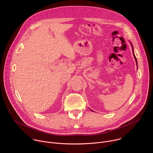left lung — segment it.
Listing matches in <instances>:
<instances>
[{
  "label": "left lung",
  "instance_id": "8db88e82",
  "mask_svg": "<svg viewBox=\"0 0 153 153\" xmlns=\"http://www.w3.org/2000/svg\"><path fill=\"white\" fill-rule=\"evenodd\" d=\"M133 55H134V58H135V59H136V63L137 64V59H136V56H135V55H134V52H133Z\"/></svg>",
  "mask_w": 153,
  "mask_h": 153
}]
</instances>
